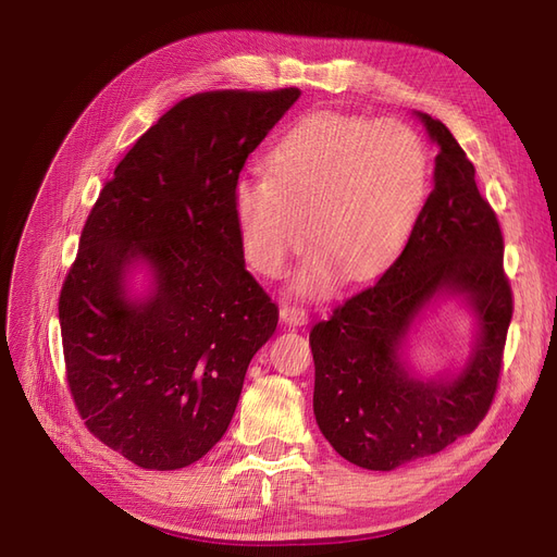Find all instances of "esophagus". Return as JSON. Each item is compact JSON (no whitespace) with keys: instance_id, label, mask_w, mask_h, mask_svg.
Here are the masks:
<instances>
[{"instance_id":"1","label":"esophagus","mask_w":557,"mask_h":557,"mask_svg":"<svg viewBox=\"0 0 557 557\" xmlns=\"http://www.w3.org/2000/svg\"><path fill=\"white\" fill-rule=\"evenodd\" d=\"M281 320L285 325L290 327H301L309 323V313L305 307H297V305H281Z\"/></svg>"}]
</instances>
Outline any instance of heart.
I'll use <instances>...</instances> for the list:
<instances>
[{"label":"heart","mask_w":557,"mask_h":557,"mask_svg":"<svg viewBox=\"0 0 557 557\" xmlns=\"http://www.w3.org/2000/svg\"><path fill=\"white\" fill-rule=\"evenodd\" d=\"M428 188V146L411 125L318 111L283 134L269 170L237 178L232 213L248 264L264 276H281L311 234L318 244L293 288L323 297L346 269L372 276L397 256Z\"/></svg>","instance_id":"1"}]
</instances>
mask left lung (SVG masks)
<instances>
[{
	"label": "left lung",
	"instance_id": "left-lung-1",
	"mask_svg": "<svg viewBox=\"0 0 557 557\" xmlns=\"http://www.w3.org/2000/svg\"><path fill=\"white\" fill-rule=\"evenodd\" d=\"M440 146L434 185L391 269L313 325V413L348 462L391 471L428 458L479 428L495 399L513 295L497 215L474 164L442 121L418 113ZM460 294L480 336L460 375L416 380L400 360L414 318L434 296Z\"/></svg>",
	"mask_w": 557,
	"mask_h": 557
}]
</instances>
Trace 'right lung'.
<instances>
[{
    "mask_svg": "<svg viewBox=\"0 0 557 557\" xmlns=\"http://www.w3.org/2000/svg\"><path fill=\"white\" fill-rule=\"evenodd\" d=\"M301 92L185 97L117 162L62 283L66 385L99 442L144 469L197 462L221 442L278 307L246 272L232 188ZM132 263L151 290L126 295Z\"/></svg>",
    "mask_w": 557,
    "mask_h": 557,
    "instance_id": "add662e5",
    "label": "right lung"
}]
</instances>
